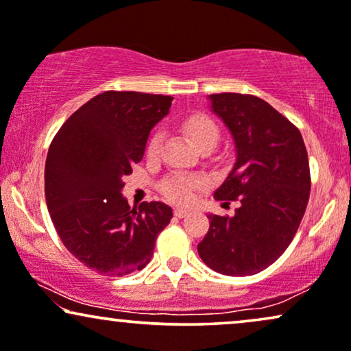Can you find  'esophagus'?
Here are the masks:
<instances>
[{
  "mask_svg": "<svg viewBox=\"0 0 351 351\" xmlns=\"http://www.w3.org/2000/svg\"><path fill=\"white\" fill-rule=\"evenodd\" d=\"M174 215L177 216V218H185V216L190 215V210L180 208V206H177V208L174 210Z\"/></svg>",
  "mask_w": 351,
  "mask_h": 351,
  "instance_id": "obj_1",
  "label": "esophagus"
}]
</instances>
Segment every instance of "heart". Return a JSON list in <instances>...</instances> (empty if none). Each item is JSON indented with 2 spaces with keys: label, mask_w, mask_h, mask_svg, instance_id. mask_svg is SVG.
Returning <instances> with one entry per match:
<instances>
[{
  "label": "heart",
  "mask_w": 351,
  "mask_h": 351,
  "mask_svg": "<svg viewBox=\"0 0 351 351\" xmlns=\"http://www.w3.org/2000/svg\"><path fill=\"white\" fill-rule=\"evenodd\" d=\"M182 130L185 135L189 136V140L193 143V146L202 148L205 145H216L219 138V130L210 117L197 114L189 117L184 120ZM159 145H161V135L156 133L151 136L148 143V154L154 156L159 151ZM202 185V180L197 177L190 176H174L171 179H167L162 185V192L169 200L179 202V203H187L193 198V190L198 189Z\"/></svg>",
  "instance_id": "obj_1"
}]
</instances>
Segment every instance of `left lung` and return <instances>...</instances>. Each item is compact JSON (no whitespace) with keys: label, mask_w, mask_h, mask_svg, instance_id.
Masks as SVG:
<instances>
[{"label":"left lung","mask_w":351,"mask_h":351,"mask_svg":"<svg viewBox=\"0 0 351 351\" xmlns=\"http://www.w3.org/2000/svg\"><path fill=\"white\" fill-rule=\"evenodd\" d=\"M208 101L236 148L234 166L215 198L237 200L239 208L234 216L210 215L197 249L218 274L254 275L287 250L300 228L311 192L308 151L300 130L263 99L223 93Z\"/></svg>","instance_id":"left-lung-1"}]
</instances>
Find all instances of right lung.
Masks as SVG:
<instances>
[{
    "label": "right lung",
    "instance_id": "right-lung-1",
    "mask_svg": "<svg viewBox=\"0 0 351 351\" xmlns=\"http://www.w3.org/2000/svg\"><path fill=\"white\" fill-rule=\"evenodd\" d=\"M172 99L107 90L80 107L51 141L45 162L50 218L64 247L99 274L145 268L156 237L171 223L166 203L143 202L132 210L122 190Z\"/></svg>",
    "mask_w": 351,
    "mask_h": 351
}]
</instances>
